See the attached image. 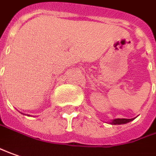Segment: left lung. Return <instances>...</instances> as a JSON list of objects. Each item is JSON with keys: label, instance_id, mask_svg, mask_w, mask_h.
<instances>
[{"label": "left lung", "instance_id": "8db88e82", "mask_svg": "<svg viewBox=\"0 0 156 156\" xmlns=\"http://www.w3.org/2000/svg\"><path fill=\"white\" fill-rule=\"evenodd\" d=\"M134 119H112L110 124L111 125H123V124H126L132 121Z\"/></svg>", "mask_w": 156, "mask_h": 156}]
</instances>
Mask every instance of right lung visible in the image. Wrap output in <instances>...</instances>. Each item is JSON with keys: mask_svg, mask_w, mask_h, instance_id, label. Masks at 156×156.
I'll list each match as a JSON object with an SVG mask.
<instances>
[{"mask_svg": "<svg viewBox=\"0 0 156 156\" xmlns=\"http://www.w3.org/2000/svg\"><path fill=\"white\" fill-rule=\"evenodd\" d=\"M29 116H30V115H29Z\"/></svg>", "mask_w": 156, "mask_h": 156, "instance_id": "add662e5", "label": "right lung"}]
</instances>
